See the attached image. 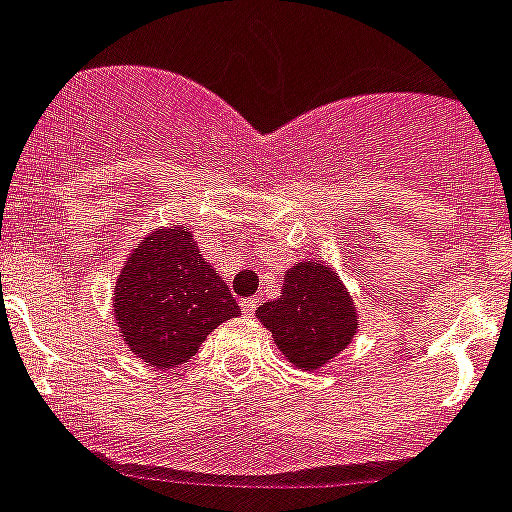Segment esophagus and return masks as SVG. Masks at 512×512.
Returning <instances> with one entry per match:
<instances>
[{
  "mask_svg": "<svg viewBox=\"0 0 512 512\" xmlns=\"http://www.w3.org/2000/svg\"><path fill=\"white\" fill-rule=\"evenodd\" d=\"M257 309V299H242V311L247 314V317H252Z\"/></svg>",
  "mask_w": 512,
  "mask_h": 512,
  "instance_id": "obj_1",
  "label": "esophagus"
}]
</instances>
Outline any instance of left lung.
Masks as SVG:
<instances>
[{"mask_svg": "<svg viewBox=\"0 0 512 512\" xmlns=\"http://www.w3.org/2000/svg\"><path fill=\"white\" fill-rule=\"evenodd\" d=\"M260 319L293 366L314 371L335 358L355 332L350 296L330 268L301 262L288 270L281 299L257 309Z\"/></svg>", "mask_w": 512, "mask_h": 512, "instance_id": "left-lung-1", "label": "left lung"}]
</instances>
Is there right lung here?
<instances>
[{"mask_svg": "<svg viewBox=\"0 0 512 512\" xmlns=\"http://www.w3.org/2000/svg\"><path fill=\"white\" fill-rule=\"evenodd\" d=\"M237 314V299L198 255L193 234L180 226L149 234L115 288L123 340L141 361L157 368L193 358L201 342Z\"/></svg>", "mask_w": 512, "mask_h": 512, "instance_id": "1", "label": "right lung"}]
</instances>
